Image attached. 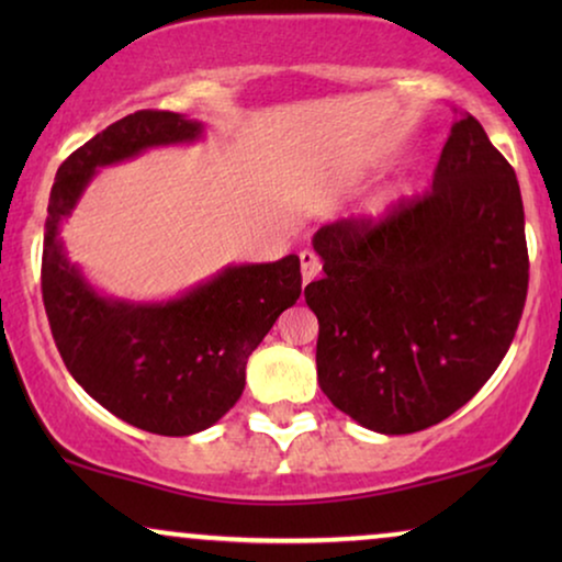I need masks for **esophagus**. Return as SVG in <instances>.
<instances>
[{"instance_id":"esophagus-1","label":"esophagus","mask_w":562,"mask_h":562,"mask_svg":"<svg viewBox=\"0 0 562 562\" xmlns=\"http://www.w3.org/2000/svg\"><path fill=\"white\" fill-rule=\"evenodd\" d=\"M299 260H302V279L304 283H310L312 279H317L319 271H322V263H319V256L314 250H302L299 252Z\"/></svg>"}]
</instances>
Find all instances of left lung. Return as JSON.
<instances>
[{"instance_id": "obj_1", "label": "left lung", "mask_w": 562, "mask_h": 562, "mask_svg": "<svg viewBox=\"0 0 562 562\" xmlns=\"http://www.w3.org/2000/svg\"><path fill=\"white\" fill-rule=\"evenodd\" d=\"M317 379L381 435L419 432L471 402L502 363L529 283L519 181L471 114L452 122L432 191L386 217L312 237Z\"/></svg>"}]
</instances>
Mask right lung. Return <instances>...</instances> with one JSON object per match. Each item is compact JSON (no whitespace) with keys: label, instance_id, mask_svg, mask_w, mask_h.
Masks as SVG:
<instances>
[{"label":"right lung","instance_id":"obj_1","mask_svg":"<svg viewBox=\"0 0 562 562\" xmlns=\"http://www.w3.org/2000/svg\"><path fill=\"white\" fill-rule=\"evenodd\" d=\"M202 135V122L179 112L117 120L60 164L43 237L45 314L68 373L114 417L166 437L202 432L233 409L250 352L302 294L299 256L227 266L187 294L135 304L91 286L68 260L60 225L99 168Z\"/></svg>","mask_w":562,"mask_h":562}]
</instances>
